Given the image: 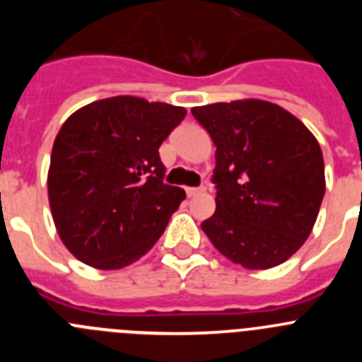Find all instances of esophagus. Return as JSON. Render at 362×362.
<instances>
[{
	"mask_svg": "<svg viewBox=\"0 0 362 362\" xmlns=\"http://www.w3.org/2000/svg\"><path fill=\"white\" fill-rule=\"evenodd\" d=\"M204 188H187V196L188 197H194V196H199V194H203Z\"/></svg>",
	"mask_w": 362,
	"mask_h": 362,
	"instance_id": "esophagus-1",
	"label": "esophagus"
}]
</instances>
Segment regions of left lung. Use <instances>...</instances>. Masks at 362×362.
<instances>
[{
  "mask_svg": "<svg viewBox=\"0 0 362 362\" xmlns=\"http://www.w3.org/2000/svg\"><path fill=\"white\" fill-rule=\"evenodd\" d=\"M216 145V212L203 232L232 263L267 270L305 245L325 196L317 139L263 99L194 107Z\"/></svg>",
  "mask_w": 362,
  "mask_h": 362,
  "instance_id": "left-lung-1",
  "label": "left lung"
}]
</instances>
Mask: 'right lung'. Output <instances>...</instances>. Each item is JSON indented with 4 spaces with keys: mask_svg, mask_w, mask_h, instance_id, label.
Masks as SVG:
<instances>
[{
    "mask_svg": "<svg viewBox=\"0 0 362 362\" xmlns=\"http://www.w3.org/2000/svg\"><path fill=\"white\" fill-rule=\"evenodd\" d=\"M187 110L136 95L76 110L50 156L49 203L63 245L81 263L119 270L165 232L185 190L163 183L159 146Z\"/></svg>",
    "mask_w": 362,
    "mask_h": 362,
    "instance_id": "add662e5",
    "label": "right lung"
}]
</instances>
